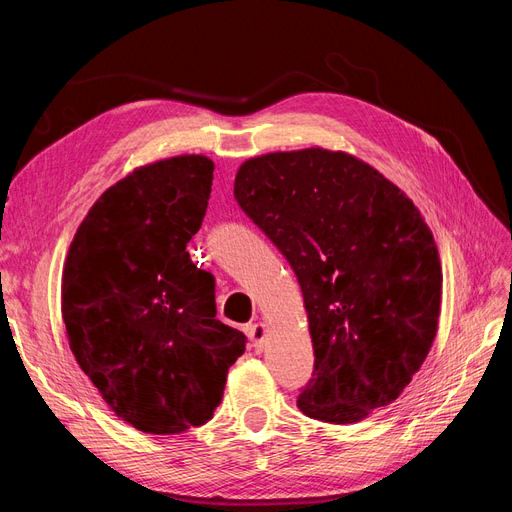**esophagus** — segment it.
I'll use <instances>...</instances> for the list:
<instances>
[{"instance_id": "esophagus-1", "label": "esophagus", "mask_w": 512, "mask_h": 512, "mask_svg": "<svg viewBox=\"0 0 512 512\" xmlns=\"http://www.w3.org/2000/svg\"><path fill=\"white\" fill-rule=\"evenodd\" d=\"M267 333H269V329H267L265 322H256V324H250V327H247V337H250L252 348L256 352H260L262 348H265Z\"/></svg>"}]
</instances>
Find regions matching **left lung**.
Wrapping results in <instances>:
<instances>
[{
  "label": "left lung",
  "instance_id": "obj_1",
  "mask_svg": "<svg viewBox=\"0 0 512 512\" xmlns=\"http://www.w3.org/2000/svg\"><path fill=\"white\" fill-rule=\"evenodd\" d=\"M235 198L303 290L316 361L299 410L346 425L393 404L442 303L438 247L408 194L352 153L307 147L245 160Z\"/></svg>",
  "mask_w": 512,
  "mask_h": 512
}]
</instances>
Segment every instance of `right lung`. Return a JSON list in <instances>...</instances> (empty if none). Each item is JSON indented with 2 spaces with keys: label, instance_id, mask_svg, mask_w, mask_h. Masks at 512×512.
Instances as JSON below:
<instances>
[{
  "label": "right lung",
  "instance_id": "obj_1",
  "mask_svg": "<svg viewBox=\"0 0 512 512\" xmlns=\"http://www.w3.org/2000/svg\"><path fill=\"white\" fill-rule=\"evenodd\" d=\"M211 181L203 153L134 168L87 211L61 275L76 363L115 416L156 436L207 423L245 352L215 318L213 275L185 252Z\"/></svg>",
  "mask_w": 512,
  "mask_h": 512
}]
</instances>
